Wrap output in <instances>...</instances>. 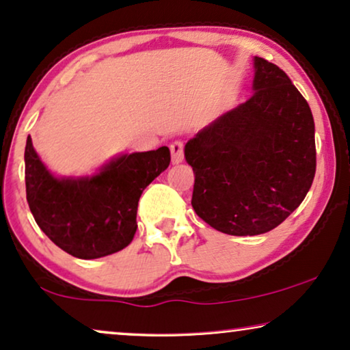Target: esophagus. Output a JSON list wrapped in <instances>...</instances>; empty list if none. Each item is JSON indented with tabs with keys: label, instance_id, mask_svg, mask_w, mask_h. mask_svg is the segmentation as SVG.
<instances>
[{
	"label": "esophagus",
	"instance_id": "1",
	"mask_svg": "<svg viewBox=\"0 0 350 350\" xmlns=\"http://www.w3.org/2000/svg\"><path fill=\"white\" fill-rule=\"evenodd\" d=\"M183 148H185V145H183V142H180V140H176V142H174L170 145V152H172V162H174V164H178V162H181L185 159V152H183Z\"/></svg>",
	"mask_w": 350,
	"mask_h": 350
}]
</instances>
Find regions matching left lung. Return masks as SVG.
<instances>
[{
  "mask_svg": "<svg viewBox=\"0 0 350 350\" xmlns=\"http://www.w3.org/2000/svg\"><path fill=\"white\" fill-rule=\"evenodd\" d=\"M253 95L185 146L194 212L229 236H256L299 207L314 181V118L284 70L255 57Z\"/></svg>",
  "mask_w": 350,
  "mask_h": 350,
  "instance_id": "obj_1",
  "label": "left lung"
}]
</instances>
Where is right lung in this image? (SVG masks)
<instances>
[{"mask_svg":"<svg viewBox=\"0 0 350 350\" xmlns=\"http://www.w3.org/2000/svg\"><path fill=\"white\" fill-rule=\"evenodd\" d=\"M170 164L167 146L124 154L92 178H55L25 146L27 200L41 231L71 256L94 260L126 248L137 231L143 189Z\"/></svg>","mask_w":350,"mask_h":350,"instance_id":"obj_1","label":"right lung"}]
</instances>
